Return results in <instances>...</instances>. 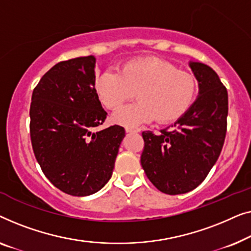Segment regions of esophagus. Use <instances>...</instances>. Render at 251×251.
<instances>
[{
  "label": "esophagus",
  "instance_id": "34e87169",
  "mask_svg": "<svg viewBox=\"0 0 251 251\" xmlns=\"http://www.w3.org/2000/svg\"><path fill=\"white\" fill-rule=\"evenodd\" d=\"M125 130L127 133H139L140 132V128H135V127H126Z\"/></svg>",
  "mask_w": 251,
  "mask_h": 251
}]
</instances>
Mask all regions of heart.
<instances>
[{
    "mask_svg": "<svg viewBox=\"0 0 251 251\" xmlns=\"http://www.w3.org/2000/svg\"><path fill=\"white\" fill-rule=\"evenodd\" d=\"M95 94L107 109L114 110L135 93L137 102L119 108L112 121L136 127L157 118L161 124L177 121L195 102L198 80L192 73L177 69L158 58L127 61L118 73H102L94 84Z\"/></svg>",
    "mask_w": 251,
    "mask_h": 251,
    "instance_id": "1",
    "label": "heart"
}]
</instances>
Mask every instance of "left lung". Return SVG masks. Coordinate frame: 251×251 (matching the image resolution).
I'll use <instances>...</instances> for the list:
<instances>
[{"mask_svg":"<svg viewBox=\"0 0 251 251\" xmlns=\"http://www.w3.org/2000/svg\"><path fill=\"white\" fill-rule=\"evenodd\" d=\"M199 85L196 101L174 125L142 133L141 165L150 182L166 195H182L206 178L220 157L226 134L227 91L209 66L190 61Z\"/></svg>","mask_w":251,"mask_h":251,"instance_id":"left-lung-1","label":"left lung"}]
</instances>
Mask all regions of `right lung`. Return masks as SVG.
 <instances>
[{
    "instance_id": "obj_1",
    "label": "right lung",
    "mask_w": 251,
    "mask_h": 251,
    "mask_svg": "<svg viewBox=\"0 0 251 251\" xmlns=\"http://www.w3.org/2000/svg\"><path fill=\"white\" fill-rule=\"evenodd\" d=\"M95 58L61 61L42 77L30 103V140L36 160L55 188L85 197L110 179L125 137L114 125L99 132L107 112L94 91Z\"/></svg>"
}]
</instances>
